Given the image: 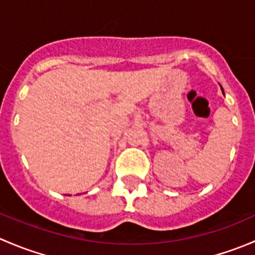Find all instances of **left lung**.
I'll return each instance as SVG.
<instances>
[{
    "label": "left lung",
    "instance_id": "8db88e82",
    "mask_svg": "<svg viewBox=\"0 0 255 255\" xmlns=\"http://www.w3.org/2000/svg\"><path fill=\"white\" fill-rule=\"evenodd\" d=\"M222 91H223V89H222Z\"/></svg>",
    "mask_w": 255,
    "mask_h": 255
}]
</instances>
